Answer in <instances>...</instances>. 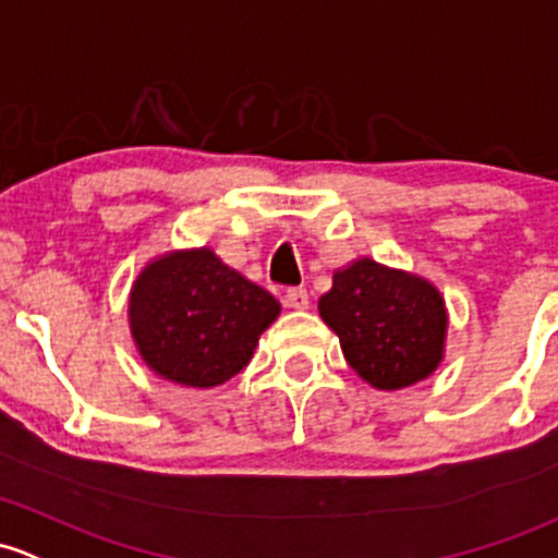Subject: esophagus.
Returning a JSON list of instances; mask_svg holds the SVG:
<instances>
[{
  "instance_id": "34e87169",
  "label": "esophagus",
  "mask_w": 558,
  "mask_h": 558,
  "mask_svg": "<svg viewBox=\"0 0 558 558\" xmlns=\"http://www.w3.org/2000/svg\"><path fill=\"white\" fill-rule=\"evenodd\" d=\"M286 304L291 310H307L310 307V294L304 289H289L286 291Z\"/></svg>"
}]
</instances>
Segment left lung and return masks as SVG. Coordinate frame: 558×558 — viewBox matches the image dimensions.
<instances>
[{
	"instance_id": "8db88e82",
	"label": "left lung",
	"mask_w": 558,
	"mask_h": 558,
	"mask_svg": "<svg viewBox=\"0 0 558 558\" xmlns=\"http://www.w3.org/2000/svg\"><path fill=\"white\" fill-rule=\"evenodd\" d=\"M324 324L361 379L377 390H401L430 377L444 361L449 313L441 291L414 272L368 259L333 269L318 299Z\"/></svg>"
}]
</instances>
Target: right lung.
<instances>
[{"instance_id": "1", "label": "right lung", "mask_w": 558, "mask_h": 558, "mask_svg": "<svg viewBox=\"0 0 558 558\" xmlns=\"http://www.w3.org/2000/svg\"><path fill=\"white\" fill-rule=\"evenodd\" d=\"M280 302L208 245L166 251L133 280L128 324L141 361L181 387L225 385L248 366Z\"/></svg>"}]
</instances>
